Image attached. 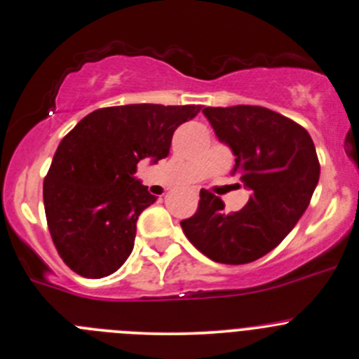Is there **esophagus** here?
Wrapping results in <instances>:
<instances>
[{
  "label": "esophagus",
  "mask_w": 359,
  "mask_h": 359,
  "mask_svg": "<svg viewBox=\"0 0 359 359\" xmlns=\"http://www.w3.org/2000/svg\"><path fill=\"white\" fill-rule=\"evenodd\" d=\"M191 194H194L195 196H198V190H196V188H194V190H191Z\"/></svg>",
  "instance_id": "34e87169"
}]
</instances>
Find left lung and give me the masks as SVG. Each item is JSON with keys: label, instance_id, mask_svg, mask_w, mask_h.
<instances>
[{"label": "left lung", "instance_id": "obj_1", "mask_svg": "<svg viewBox=\"0 0 359 359\" xmlns=\"http://www.w3.org/2000/svg\"><path fill=\"white\" fill-rule=\"evenodd\" d=\"M202 113L236 156L233 172L252 196L241 210L227 214L224 202L202 188L198 209L181 227L210 260L250 264L276 248L306 210L320 178L317 150L302 125L267 107H205Z\"/></svg>", "mask_w": 359, "mask_h": 359}]
</instances>
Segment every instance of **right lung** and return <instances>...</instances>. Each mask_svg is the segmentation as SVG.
Wrapping results in <instances>:
<instances>
[{
	"label": "right lung",
	"mask_w": 359,
	"mask_h": 359,
	"mask_svg": "<svg viewBox=\"0 0 359 359\" xmlns=\"http://www.w3.org/2000/svg\"><path fill=\"white\" fill-rule=\"evenodd\" d=\"M200 109L194 104L102 107L65 135L42 196L53 243L73 272L101 279L125 264L138 215L156 202L133 178L137 164L164 159L175 130Z\"/></svg>",
	"instance_id": "right-lung-1"
}]
</instances>
